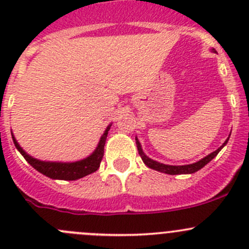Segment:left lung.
I'll use <instances>...</instances> for the list:
<instances>
[{
	"label": "left lung",
	"mask_w": 249,
	"mask_h": 249,
	"mask_svg": "<svg viewBox=\"0 0 249 249\" xmlns=\"http://www.w3.org/2000/svg\"><path fill=\"white\" fill-rule=\"evenodd\" d=\"M228 140L225 141V142L223 143V144L220 145L217 150H214L213 153L208 154L207 157H205L203 159L200 160V161L194 162V164H190V165H182V166L165 165V164H161V162L155 161V160H152L150 158H148L147 155L143 153L142 147H141V143L139 142V140H137V137H136V145H137V150H139V154L141 155V158H142L143 162H144L148 167H150V169L155 170V171L162 172V173H167V175H188V173H194V172L199 171V170H201L205 165H207L208 162L213 159V158L217 157V154L220 152V149H222V148L228 143Z\"/></svg>",
	"instance_id": "1"
}]
</instances>
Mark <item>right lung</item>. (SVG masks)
Instances as JSON below:
<instances>
[{
  "mask_svg": "<svg viewBox=\"0 0 249 249\" xmlns=\"http://www.w3.org/2000/svg\"><path fill=\"white\" fill-rule=\"evenodd\" d=\"M112 126V124L108 125L106 129V131L104 132V135L100 139L99 144H97L96 149L94 150L91 155H89L85 159L79 160L76 162H52V161H41L38 159H35V158L30 157L24 149L19 145V143L17 142V140L14 139L13 134V142L16 144L17 149L21 153L22 157L25 158L27 162L31 165L34 169H36L37 171L43 173L47 177L53 178V179H64V180H74L78 178L85 177V176L90 175V173L97 171V169L100 167L101 164V160L104 158V152H105V143H106L107 135Z\"/></svg>",
  "mask_w": 249,
  "mask_h": 249,
  "instance_id": "right-lung-1",
  "label": "right lung"
}]
</instances>
